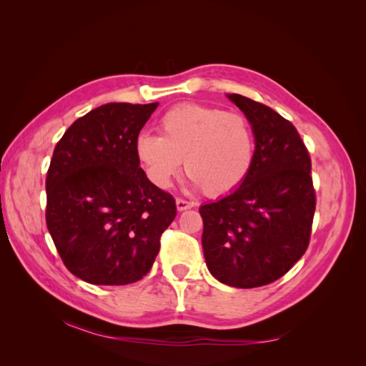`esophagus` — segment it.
<instances>
[{
  "label": "esophagus",
  "mask_w": 366,
  "mask_h": 366,
  "mask_svg": "<svg viewBox=\"0 0 366 366\" xmlns=\"http://www.w3.org/2000/svg\"><path fill=\"white\" fill-rule=\"evenodd\" d=\"M177 209L179 210H186V209H191L195 206L194 202H189V200H184V198H177Z\"/></svg>",
  "instance_id": "obj_1"
}]
</instances>
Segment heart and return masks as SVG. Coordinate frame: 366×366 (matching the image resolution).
I'll use <instances>...</instances> for the list:
<instances>
[{"label": "heart", "instance_id": "b5f03b06", "mask_svg": "<svg viewBox=\"0 0 366 366\" xmlns=\"http://www.w3.org/2000/svg\"><path fill=\"white\" fill-rule=\"evenodd\" d=\"M159 136L142 132L136 156L148 179L168 187L182 160L191 180L209 197H223L246 182L254 160L250 122L221 108L183 104L171 108L159 122Z\"/></svg>", "mask_w": 366, "mask_h": 366}]
</instances>
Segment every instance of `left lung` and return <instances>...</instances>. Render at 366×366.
<instances>
[{"label": "left lung", "mask_w": 366, "mask_h": 366, "mask_svg": "<svg viewBox=\"0 0 366 366\" xmlns=\"http://www.w3.org/2000/svg\"><path fill=\"white\" fill-rule=\"evenodd\" d=\"M254 134L250 174L237 191L200 207L209 272L238 289L280 280L310 244L316 191L312 159L290 120L270 107L229 94Z\"/></svg>", "instance_id": "left-lung-1"}]
</instances>
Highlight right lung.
Wrapping results in <instances>:
<instances>
[{
  "label": "right lung",
  "instance_id": "right-lung-1",
  "mask_svg": "<svg viewBox=\"0 0 366 366\" xmlns=\"http://www.w3.org/2000/svg\"><path fill=\"white\" fill-rule=\"evenodd\" d=\"M159 102L107 104L77 119L47 171L46 221L59 257L94 285L145 276L177 215L174 197L140 168L136 140Z\"/></svg>",
  "mask_w": 366,
  "mask_h": 366
}]
</instances>
